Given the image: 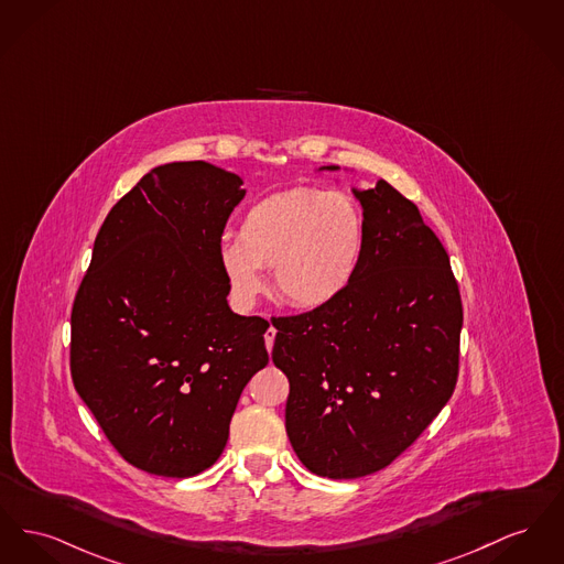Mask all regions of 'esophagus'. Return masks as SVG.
Returning a JSON list of instances; mask_svg holds the SVG:
<instances>
[{
	"instance_id": "34e87169",
	"label": "esophagus",
	"mask_w": 564,
	"mask_h": 564,
	"mask_svg": "<svg viewBox=\"0 0 564 564\" xmlns=\"http://www.w3.org/2000/svg\"><path fill=\"white\" fill-rule=\"evenodd\" d=\"M274 336H276V330L270 326V328H268L264 334L265 349H268V351H272V345H274Z\"/></svg>"
}]
</instances>
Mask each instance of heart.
<instances>
[{
	"label": "heart",
	"mask_w": 564,
	"mask_h": 564,
	"mask_svg": "<svg viewBox=\"0 0 564 564\" xmlns=\"http://www.w3.org/2000/svg\"><path fill=\"white\" fill-rule=\"evenodd\" d=\"M366 226L358 202L343 192L299 187L245 210L236 240L219 245V264L240 306L264 292L262 268L279 292L302 308L326 306L354 283L365 256Z\"/></svg>",
	"instance_id": "1"
}]
</instances>
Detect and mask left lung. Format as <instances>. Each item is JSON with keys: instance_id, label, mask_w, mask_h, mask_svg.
Segmentation results:
<instances>
[{"instance_id": "1", "label": "left lung", "mask_w": 564, "mask_h": 564, "mask_svg": "<svg viewBox=\"0 0 564 564\" xmlns=\"http://www.w3.org/2000/svg\"><path fill=\"white\" fill-rule=\"evenodd\" d=\"M351 192L366 226L354 283L326 306L276 319L272 347L290 379V443L328 479L386 468L429 429L454 394L463 330L449 256L420 208L383 178Z\"/></svg>"}]
</instances>
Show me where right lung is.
Instances as JSON below:
<instances>
[{
    "label": "right lung",
    "mask_w": 564,
    "mask_h": 564,
    "mask_svg": "<svg viewBox=\"0 0 564 564\" xmlns=\"http://www.w3.org/2000/svg\"><path fill=\"white\" fill-rule=\"evenodd\" d=\"M242 178L153 167L96 236L72 308V381L115 449L151 475L217 463L238 398L268 365L260 317L236 315L219 245Z\"/></svg>",
    "instance_id": "1"
}]
</instances>
